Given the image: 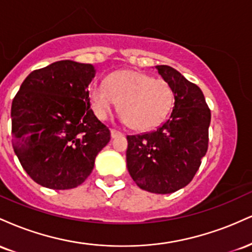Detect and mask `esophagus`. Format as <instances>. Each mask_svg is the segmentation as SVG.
I'll return each mask as SVG.
<instances>
[{
    "instance_id": "1",
    "label": "esophagus",
    "mask_w": 252,
    "mask_h": 252,
    "mask_svg": "<svg viewBox=\"0 0 252 252\" xmlns=\"http://www.w3.org/2000/svg\"><path fill=\"white\" fill-rule=\"evenodd\" d=\"M123 132L120 131V130H116V129H111V137H118V136H122Z\"/></svg>"
}]
</instances>
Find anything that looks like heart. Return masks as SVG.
<instances>
[{
	"label": "heart",
	"instance_id": "1",
	"mask_svg": "<svg viewBox=\"0 0 252 252\" xmlns=\"http://www.w3.org/2000/svg\"><path fill=\"white\" fill-rule=\"evenodd\" d=\"M90 98L96 115L106 118L116 102L120 114L131 129L147 131L166 120L174 103L168 82L137 70H121L105 78V85H94Z\"/></svg>",
	"mask_w": 252,
	"mask_h": 252
}]
</instances>
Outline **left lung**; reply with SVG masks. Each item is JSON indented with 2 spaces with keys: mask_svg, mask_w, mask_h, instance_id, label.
<instances>
[{
  "mask_svg": "<svg viewBox=\"0 0 252 252\" xmlns=\"http://www.w3.org/2000/svg\"><path fill=\"white\" fill-rule=\"evenodd\" d=\"M174 92V108L155 131L126 136V166L140 189L168 194L194 178L209 148L211 110L194 83L167 65L156 66Z\"/></svg>",
  "mask_w": 252,
  "mask_h": 252,
  "instance_id": "1",
  "label": "left lung"
}]
</instances>
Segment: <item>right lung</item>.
<instances>
[{
	"label": "right lung",
	"instance_id": "right-lung-1",
	"mask_svg": "<svg viewBox=\"0 0 252 252\" xmlns=\"http://www.w3.org/2000/svg\"><path fill=\"white\" fill-rule=\"evenodd\" d=\"M91 63L60 60L28 74L11 103L13 148L32 180L70 189L91 174L110 130L90 109Z\"/></svg>",
	"mask_w": 252,
	"mask_h": 252
}]
</instances>
